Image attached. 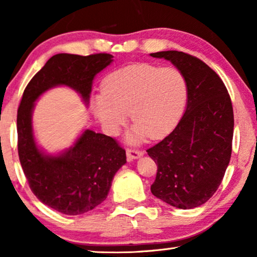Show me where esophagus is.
<instances>
[{"label":"esophagus","mask_w":257,"mask_h":257,"mask_svg":"<svg viewBox=\"0 0 257 257\" xmlns=\"http://www.w3.org/2000/svg\"><path fill=\"white\" fill-rule=\"evenodd\" d=\"M126 156H127L130 160L137 159V158L144 156V151L136 150V149H127L126 150Z\"/></svg>","instance_id":"esophagus-1"}]
</instances>
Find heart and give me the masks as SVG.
<instances>
[{"label": "heart", "instance_id": "b5f03b06", "mask_svg": "<svg viewBox=\"0 0 257 257\" xmlns=\"http://www.w3.org/2000/svg\"><path fill=\"white\" fill-rule=\"evenodd\" d=\"M187 92V80L179 69L139 63L105 78L103 93L94 99L93 111L111 135L125 124L130 112L135 122L130 133L131 142L146 137L159 139L177 125Z\"/></svg>", "mask_w": 257, "mask_h": 257}]
</instances>
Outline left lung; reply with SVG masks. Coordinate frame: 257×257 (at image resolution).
<instances>
[{"label": "left lung", "mask_w": 257, "mask_h": 257, "mask_svg": "<svg viewBox=\"0 0 257 257\" xmlns=\"http://www.w3.org/2000/svg\"><path fill=\"white\" fill-rule=\"evenodd\" d=\"M152 57L171 61L187 80V107L177 127L146 150L157 164L151 192L181 209L212 198L231 156L234 112L219 75L205 62L182 51H160Z\"/></svg>", "instance_id": "8db88e82"}]
</instances>
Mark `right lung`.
I'll use <instances>...</instances> for the list:
<instances>
[{
  "label": "right lung",
  "instance_id": "1",
  "mask_svg": "<svg viewBox=\"0 0 257 257\" xmlns=\"http://www.w3.org/2000/svg\"><path fill=\"white\" fill-rule=\"evenodd\" d=\"M111 62L105 52L52 56L28 83L17 110V150L31 192L66 215L89 212L106 199L115 172L126 163L125 150L112 137L86 130L62 156H44L33 136L34 101L56 85L72 87L87 101L94 76Z\"/></svg>",
  "mask_w": 257,
  "mask_h": 257
}]
</instances>
